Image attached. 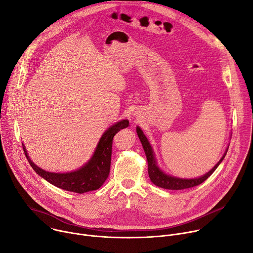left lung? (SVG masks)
Listing matches in <instances>:
<instances>
[{"mask_svg":"<svg viewBox=\"0 0 253 253\" xmlns=\"http://www.w3.org/2000/svg\"><path fill=\"white\" fill-rule=\"evenodd\" d=\"M137 134H138L139 139L142 143L143 149L145 151L146 154V158H147V163H148V174L149 177L151 179V181L154 183L155 186L163 188V189H167V190H183V189H189V188H193L196 187L200 183L204 182L207 178H208L215 170L216 169L219 167V165L222 163V160L224 159L228 149L225 151L224 155L222 156V158L219 160V163L208 172L206 173L205 175L198 177V178H192V179H183V178H178V177H174V176H170L166 174L164 171L160 170L158 169V167L156 166L155 159H154V155L152 152V148L147 140V138L145 137V135L143 134V132L141 131V129L139 127H137L136 129Z\"/></svg>","mask_w":253,"mask_h":253,"instance_id":"left-lung-1","label":"left lung"}]
</instances>
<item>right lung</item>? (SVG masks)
<instances>
[{"instance_id": "1", "label": "right lung", "mask_w": 253, "mask_h": 253, "mask_svg": "<svg viewBox=\"0 0 253 253\" xmlns=\"http://www.w3.org/2000/svg\"><path fill=\"white\" fill-rule=\"evenodd\" d=\"M128 120H122L111 126L103 134L97 149L89 162L79 170L73 172L54 173L45 171L32 163L24 145H23V150H24L28 163L32 169L40 176L50 182L51 185L68 192L83 194L85 192L98 190L107 179L110 173L113 138L115 134L121 129L128 127Z\"/></svg>"}]
</instances>
